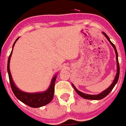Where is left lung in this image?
<instances>
[{
  "label": "left lung",
  "instance_id": "left-lung-1",
  "mask_svg": "<svg viewBox=\"0 0 126 126\" xmlns=\"http://www.w3.org/2000/svg\"><path fill=\"white\" fill-rule=\"evenodd\" d=\"M103 34H104L105 36L107 38V40H109V42L110 43L111 45H112V47H113L114 50H115V54H116V59H117V73L116 76L115 77V79L113 80V83H112L110 86L108 88L107 90H104L103 92L100 93V94H96V95H92V94H85V93H83L82 92H79V90H77L76 88H75L73 84H72L73 85V88L75 90V91L76 92V93L81 96V97H83V98H85V99H88V100H101V99H103V98H105L106 96H107L108 94H109V93L113 90V88H114L115 85L116 84V83H117L118 79H119V74H120V67H119V61H118V54H117V51L116 48H115V46L114 45L113 43L110 40V39H109V36H107V34L106 33H105L104 32H103Z\"/></svg>",
  "mask_w": 126,
  "mask_h": 126
}]
</instances>
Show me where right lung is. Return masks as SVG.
Segmentation results:
<instances>
[{
    "instance_id": "right-lung-1",
    "label": "right lung",
    "mask_w": 126,
    "mask_h": 126,
    "mask_svg": "<svg viewBox=\"0 0 126 126\" xmlns=\"http://www.w3.org/2000/svg\"><path fill=\"white\" fill-rule=\"evenodd\" d=\"M19 38L16 39V40L14 42L13 44V50L15 45L16 41L18 40ZM13 50L11 51V54L8 58V62H7V71H8L9 78L10 84L12 90H13V93L14 94L16 98L19 99L21 102L24 103V104L27 105L30 107L33 108H38L40 107H43L44 105H46L48 103H49L53 98V94H54V86H55V82L57 78V75L53 77L51 81V84L49 88L47 91L43 92V93H25L24 92H22L20 90H19L14 84V82L12 79L11 72H10L9 69V62L11 57L13 53Z\"/></svg>"
}]
</instances>
